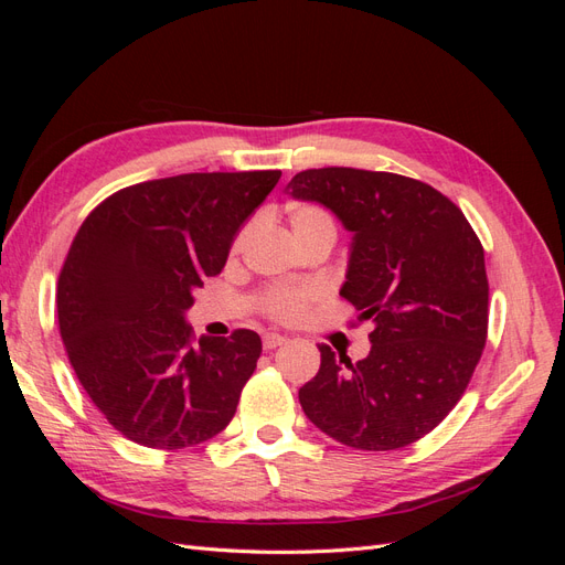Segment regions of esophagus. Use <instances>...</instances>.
I'll return each mask as SVG.
<instances>
[{"mask_svg":"<svg viewBox=\"0 0 565 565\" xmlns=\"http://www.w3.org/2000/svg\"><path fill=\"white\" fill-rule=\"evenodd\" d=\"M285 341H287V339H285L282 334H278V332H266V334H264V349H266V351H273V349L282 347Z\"/></svg>","mask_w":565,"mask_h":565,"instance_id":"34e87169","label":"esophagus"}]
</instances>
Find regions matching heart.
<instances>
[{"mask_svg":"<svg viewBox=\"0 0 565 565\" xmlns=\"http://www.w3.org/2000/svg\"><path fill=\"white\" fill-rule=\"evenodd\" d=\"M289 224H292V233L295 241L299 237L316 233V231H334L332 218L328 212H322L320 207H297L289 216ZM247 241V231H243L237 235L235 241V249H241ZM318 297V289L311 285H301V287H278L270 289V292L264 295L262 299V309L266 316H270L273 320L280 322H297L303 318L309 303Z\"/></svg>","mask_w":565,"mask_h":565,"instance_id":"b5f03b06","label":"heart"}]
</instances>
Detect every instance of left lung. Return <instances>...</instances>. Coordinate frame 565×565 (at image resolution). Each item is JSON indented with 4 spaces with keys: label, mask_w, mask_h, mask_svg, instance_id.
I'll list each match as a JSON object with an SVG mask.
<instances>
[{
    "label": "left lung",
    "mask_w": 565,
    "mask_h": 565,
    "mask_svg": "<svg viewBox=\"0 0 565 565\" xmlns=\"http://www.w3.org/2000/svg\"><path fill=\"white\" fill-rule=\"evenodd\" d=\"M353 237L339 295L370 320L351 363L320 344L299 403L322 434L355 450H398L448 417L488 337L486 256L467 216L429 183L353 167L306 169L287 183Z\"/></svg>",
    "instance_id": "left-lung-1"
}]
</instances>
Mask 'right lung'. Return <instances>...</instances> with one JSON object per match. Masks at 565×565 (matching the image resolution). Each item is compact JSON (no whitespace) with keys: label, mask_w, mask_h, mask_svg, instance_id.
I'll use <instances>...</instances> for the list:
<instances>
[{"label":"right lung","mask_w":565,"mask_h":565,"mask_svg":"<svg viewBox=\"0 0 565 565\" xmlns=\"http://www.w3.org/2000/svg\"><path fill=\"white\" fill-rule=\"evenodd\" d=\"M278 179L266 169L143 181L84 218L58 276V328L79 384L125 438L181 450L233 419L262 339L195 341L185 311Z\"/></svg>","instance_id":"obj_1"}]
</instances>
